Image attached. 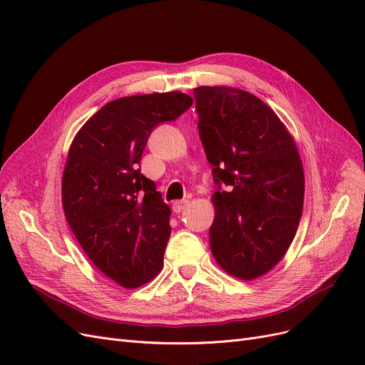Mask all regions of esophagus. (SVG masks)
I'll return each instance as SVG.
<instances>
[{
  "label": "esophagus",
  "mask_w": 365,
  "mask_h": 365,
  "mask_svg": "<svg viewBox=\"0 0 365 365\" xmlns=\"http://www.w3.org/2000/svg\"><path fill=\"white\" fill-rule=\"evenodd\" d=\"M187 205H189V201H187V200L175 201V202H173V212H175V213H181Z\"/></svg>",
  "instance_id": "esophagus-1"
}]
</instances>
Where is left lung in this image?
Returning a JSON list of instances; mask_svg holds the SVG:
<instances>
[{"label":"left lung","mask_w":365,"mask_h":365,"mask_svg":"<svg viewBox=\"0 0 365 365\" xmlns=\"http://www.w3.org/2000/svg\"><path fill=\"white\" fill-rule=\"evenodd\" d=\"M193 93L216 185L210 247L220 268L252 280L280 262L295 236L303 164L291 134L259 97L228 86Z\"/></svg>","instance_id":"1"}]
</instances>
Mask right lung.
Wrapping results in <instances>:
<instances>
[{
    "label": "right lung",
    "mask_w": 365,
    "mask_h": 365,
    "mask_svg": "<svg viewBox=\"0 0 365 365\" xmlns=\"http://www.w3.org/2000/svg\"><path fill=\"white\" fill-rule=\"evenodd\" d=\"M184 93L121 97L77 132L62 176L65 217L86 256L123 288L160 272L170 236V208L140 172L152 130L185 113Z\"/></svg>",
    "instance_id": "1"
}]
</instances>
